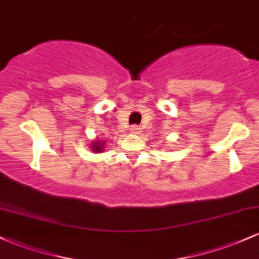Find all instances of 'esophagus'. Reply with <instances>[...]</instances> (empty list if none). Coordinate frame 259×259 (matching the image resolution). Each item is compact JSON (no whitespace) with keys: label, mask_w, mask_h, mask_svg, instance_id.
I'll list each match as a JSON object with an SVG mask.
<instances>
[{"label":"esophagus","mask_w":259,"mask_h":259,"mask_svg":"<svg viewBox=\"0 0 259 259\" xmlns=\"http://www.w3.org/2000/svg\"><path fill=\"white\" fill-rule=\"evenodd\" d=\"M130 132H132L133 134H139V133L141 132V127L139 126V125H132V126H130Z\"/></svg>","instance_id":"34e87169"}]
</instances>
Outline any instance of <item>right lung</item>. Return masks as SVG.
Segmentation results:
<instances>
[{"label": "right lung", "instance_id": "right-lung-1", "mask_svg": "<svg viewBox=\"0 0 259 259\" xmlns=\"http://www.w3.org/2000/svg\"><path fill=\"white\" fill-rule=\"evenodd\" d=\"M103 146H104V145L102 144L101 141H98L97 144L93 145L92 149H93V151H95V152H99V151H102V149H103Z\"/></svg>", "mask_w": 259, "mask_h": 259}]
</instances>
